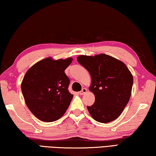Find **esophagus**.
<instances>
[{
  "mask_svg": "<svg viewBox=\"0 0 156 156\" xmlns=\"http://www.w3.org/2000/svg\"><path fill=\"white\" fill-rule=\"evenodd\" d=\"M86 92H87V89H86V88H82V90L80 92V94L81 95H84L85 93H86Z\"/></svg>",
  "mask_w": 156,
  "mask_h": 156,
  "instance_id": "esophagus-1",
  "label": "esophagus"
}]
</instances>
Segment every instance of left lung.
Listing matches in <instances>:
<instances>
[{
    "instance_id": "8db88e82",
    "label": "left lung",
    "mask_w": 156,
    "mask_h": 156,
    "mask_svg": "<svg viewBox=\"0 0 156 156\" xmlns=\"http://www.w3.org/2000/svg\"><path fill=\"white\" fill-rule=\"evenodd\" d=\"M77 61L91 76L89 90L95 95L93 105L87 106L92 117L101 123L116 119L131 98L133 77L126 64L110 55H80Z\"/></svg>"
}]
</instances>
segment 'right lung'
<instances>
[{
	"label": "right lung",
	"instance_id": "right-lung-1",
	"mask_svg": "<svg viewBox=\"0 0 156 156\" xmlns=\"http://www.w3.org/2000/svg\"><path fill=\"white\" fill-rule=\"evenodd\" d=\"M73 58L53 59L48 57L29 68L23 79L21 90L27 108L43 122L57 120L67 111L73 95L68 90L70 83L65 70Z\"/></svg>",
	"mask_w": 156,
	"mask_h": 156
}]
</instances>
